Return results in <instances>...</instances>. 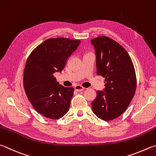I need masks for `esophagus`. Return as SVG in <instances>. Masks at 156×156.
Returning a JSON list of instances; mask_svg holds the SVG:
<instances>
[{
    "mask_svg": "<svg viewBox=\"0 0 156 156\" xmlns=\"http://www.w3.org/2000/svg\"><path fill=\"white\" fill-rule=\"evenodd\" d=\"M74 89H75L76 90H77V91H82V90H83L84 89V88L83 86L78 85H78L75 86Z\"/></svg>",
    "mask_w": 156,
    "mask_h": 156,
    "instance_id": "1",
    "label": "esophagus"
}]
</instances>
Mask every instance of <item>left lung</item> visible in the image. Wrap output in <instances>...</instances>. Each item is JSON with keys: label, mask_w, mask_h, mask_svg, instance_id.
<instances>
[{"label": "left lung", "mask_w": 156, "mask_h": 156, "mask_svg": "<svg viewBox=\"0 0 156 156\" xmlns=\"http://www.w3.org/2000/svg\"><path fill=\"white\" fill-rule=\"evenodd\" d=\"M96 55L97 73L105 78L104 91L98 90L91 104L98 118L111 121L126 111L135 95L136 76L134 64L123 46L106 36L90 40Z\"/></svg>", "instance_id": "1"}]
</instances>
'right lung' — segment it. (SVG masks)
I'll return each instance as SVG.
<instances>
[{
    "instance_id": "add662e5",
    "label": "right lung",
    "mask_w": 156,
    "mask_h": 156,
    "mask_svg": "<svg viewBox=\"0 0 156 156\" xmlns=\"http://www.w3.org/2000/svg\"><path fill=\"white\" fill-rule=\"evenodd\" d=\"M80 40L50 38L42 42L28 57L23 76L24 89L34 108L51 119H58L68 112L73 87L59 84L53 73L61 72Z\"/></svg>"
}]
</instances>
